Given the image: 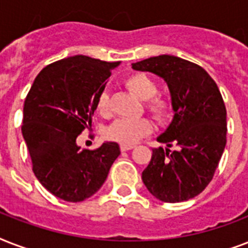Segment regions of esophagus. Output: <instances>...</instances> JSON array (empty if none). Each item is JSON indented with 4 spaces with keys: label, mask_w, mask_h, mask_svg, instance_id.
I'll return each mask as SVG.
<instances>
[{
    "label": "esophagus",
    "mask_w": 248,
    "mask_h": 248,
    "mask_svg": "<svg viewBox=\"0 0 248 248\" xmlns=\"http://www.w3.org/2000/svg\"><path fill=\"white\" fill-rule=\"evenodd\" d=\"M132 148H134V145H131V144H121V151L122 152L130 151Z\"/></svg>",
    "instance_id": "obj_1"
}]
</instances>
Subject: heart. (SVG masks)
Returning <instances> with one entry per match:
<instances>
[{
    "label": "heart",
    "instance_id": "1",
    "mask_svg": "<svg viewBox=\"0 0 248 248\" xmlns=\"http://www.w3.org/2000/svg\"><path fill=\"white\" fill-rule=\"evenodd\" d=\"M124 85L136 96L147 100L148 110L153 114L157 121H166L171 116L172 104L167 97L153 96L158 86L153 78L145 73H134L124 79ZM97 112L100 114H108L109 97L103 93L97 99ZM152 131L151 121L147 118H118L107 130L109 139L116 140L122 144H134Z\"/></svg>",
    "mask_w": 248,
    "mask_h": 248
}]
</instances>
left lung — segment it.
<instances>
[{"label": "left lung", "instance_id": "8db88e82", "mask_svg": "<svg viewBox=\"0 0 248 248\" xmlns=\"http://www.w3.org/2000/svg\"><path fill=\"white\" fill-rule=\"evenodd\" d=\"M151 72L169 86L173 117L157 138L141 173L152 196L169 203L198 196L212 180L227 144V109L219 87L203 68L173 55L153 56L132 64ZM175 143L176 151L168 149Z\"/></svg>", "mask_w": 248, "mask_h": 248}]
</instances>
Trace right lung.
<instances>
[{
  "label": "right lung",
  "instance_id": "add662e5",
  "mask_svg": "<svg viewBox=\"0 0 248 248\" xmlns=\"http://www.w3.org/2000/svg\"><path fill=\"white\" fill-rule=\"evenodd\" d=\"M118 65L85 55L58 60L38 73L25 97L21 134L33 172L60 200L81 202L95 194L121 155L114 141L93 151L76 141L91 127L97 99Z\"/></svg>",
  "mask_w": 248,
  "mask_h": 248
}]
</instances>
